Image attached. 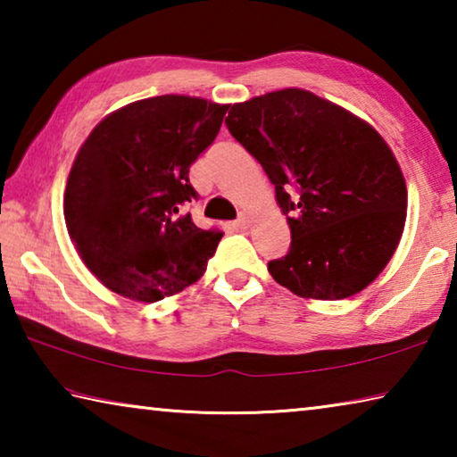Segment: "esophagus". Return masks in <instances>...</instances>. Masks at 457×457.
Returning a JSON list of instances; mask_svg holds the SVG:
<instances>
[{
    "label": "esophagus",
    "mask_w": 457,
    "mask_h": 457,
    "mask_svg": "<svg viewBox=\"0 0 457 457\" xmlns=\"http://www.w3.org/2000/svg\"><path fill=\"white\" fill-rule=\"evenodd\" d=\"M247 226H250V215H247L245 212H239V215H237V228L239 229H247Z\"/></svg>",
    "instance_id": "obj_1"
}]
</instances>
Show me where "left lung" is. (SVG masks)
<instances>
[{
  "instance_id": "8db88e82",
  "label": "left lung",
  "mask_w": 457,
  "mask_h": 457,
  "mask_svg": "<svg viewBox=\"0 0 457 457\" xmlns=\"http://www.w3.org/2000/svg\"><path fill=\"white\" fill-rule=\"evenodd\" d=\"M231 137L264 169L290 226L268 262L303 298L340 300L375 280L403 234L407 187L377 130L308 90L268 92L229 108Z\"/></svg>"
}]
</instances>
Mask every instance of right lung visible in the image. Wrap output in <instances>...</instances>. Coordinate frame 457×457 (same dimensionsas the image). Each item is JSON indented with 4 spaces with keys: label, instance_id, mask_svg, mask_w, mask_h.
I'll use <instances>...</instances> for the list:
<instances>
[{
    "label": "right lung",
    "instance_id": "right-lung-1",
    "mask_svg": "<svg viewBox=\"0 0 457 457\" xmlns=\"http://www.w3.org/2000/svg\"><path fill=\"white\" fill-rule=\"evenodd\" d=\"M228 104L165 95L100 120L76 154L64 193L71 239L120 296L157 303L197 282L221 231L201 229L189 167L220 133Z\"/></svg>",
    "mask_w": 457,
    "mask_h": 457
}]
</instances>
